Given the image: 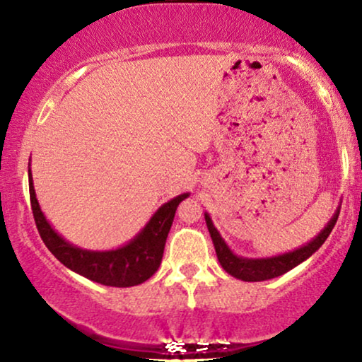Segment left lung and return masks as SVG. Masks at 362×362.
I'll return each instance as SVG.
<instances>
[{
  "label": "left lung",
  "mask_w": 362,
  "mask_h": 362,
  "mask_svg": "<svg viewBox=\"0 0 362 362\" xmlns=\"http://www.w3.org/2000/svg\"><path fill=\"white\" fill-rule=\"evenodd\" d=\"M339 207L341 206L336 207L334 214L331 216L328 224L321 229L320 234L315 235L310 242H306L305 245H301L295 250L285 252V254L260 257V259H249V257H240L234 254L230 247L227 245V242L222 239V235L219 234V230L216 229L214 222H212L211 216L207 214V212H204V219L207 229H209L211 239L214 242L217 259H219L222 269H224L229 275L235 276V279H239L242 281H264L284 275L288 270L295 269L296 265H300L301 262L310 259V257L325 244V240L328 239L331 230H333L339 216Z\"/></svg>",
  "instance_id": "obj_1"
}]
</instances>
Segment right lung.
Instances as JSON below:
<instances>
[{"label": "right lung", "instance_id": "obj_1", "mask_svg": "<svg viewBox=\"0 0 362 362\" xmlns=\"http://www.w3.org/2000/svg\"><path fill=\"white\" fill-rule=\"evenodd\" d=\"M28 177L34 221L42 242L52 255L76 274L100 285L118 288L140 285L160 269L166 237L170 234L177 206L189 196V192H182L158 207L145 227L127 244L110 250H88L64 239L46 219L34 191L31 160L28 166Z\"/></svg>", "mask_w": 362, "mask_h": 362}]
</instances>
